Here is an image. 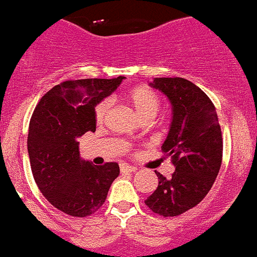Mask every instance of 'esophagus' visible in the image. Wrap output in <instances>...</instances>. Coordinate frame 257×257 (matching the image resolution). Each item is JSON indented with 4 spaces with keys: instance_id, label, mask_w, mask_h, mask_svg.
<instances>
[{
    "instance_id": "34e87169",
    "label": "esophagus",
    "mask_w": 257,
    "mask_h": 257,
    "mask_svg": "<svg viewBox=\"0 0 257 257\" xmlns=\"http://www.w3.org/2000/svg\"><path fill=\"white\" fill-rule=\"evenodd\" d=\"M136 167L133 166H129V165H121L120 166V171L121 174H131V172H136Z\"/></svg>"
}]
</instances>
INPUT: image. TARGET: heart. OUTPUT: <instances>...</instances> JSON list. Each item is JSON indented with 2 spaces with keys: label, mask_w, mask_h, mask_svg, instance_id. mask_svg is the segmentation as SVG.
<instances>
[{
  "label": "heart",
  "mask_w": 257,
  "mask_h": 257,
  "mask_svg": "<svg viewBox=\"0 0 257 257\" xmlns=\"http://www.w3.org/2000/svg\"><path fill=\"white\" fill-rule=\"evenodd\" d=\"M126 100L133 107L139 117L153 118L159 109V98L153 90L148 87H137L126 95ZM111 111L109 100H103L99 103L95 108V120L98 124H103L107 120Z\"/></svg>",
  "instance_id": "heart-1"
}]
</instances>
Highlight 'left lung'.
<instances>
[{
    "label": "left lung",
    "instance_id": "left-lung-1",
    "mask_svg": "<svg viewBox=\"0 0 257 257\" xmlns=\"http://www.w3.org/2000/svg\"><path fill=\"white\" fill-rule=\"evenodd\" d=\"M171 104V124L162 152L171 158L170 179L155 171L158 187L145 204L157 214L175 217L208 195L222 162V133L215 107L201 88L184 78L150 82Z\"/></svg>",
    "mask_w": 257,
    "mask_h": 257
}]
</instances>
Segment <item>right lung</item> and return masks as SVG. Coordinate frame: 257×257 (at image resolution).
I'll return each instance as SVG.
<instances>
[{"label": "right lung", "mask_w": 257, "mask_h": 257, "mask_svg": "<svg viewBox=\"0 0 257 257\" xmlns=\"http://www.w3.org/2000/svg\"><path fill=\"white\" fill-rule=\"evenodd\" d=\"M125 77L62 82L36 105L27 137L32 175L52 205L73 217H87L104 204L117 163L92 165L79 154L77 140L95 132V107Z\"/></svg>", "instance_id": "add662e5"}]
</instances>
